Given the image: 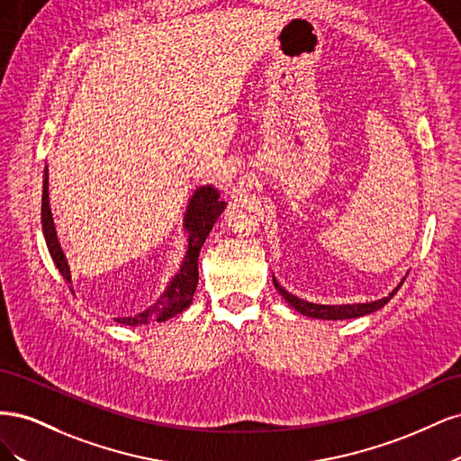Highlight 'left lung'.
Here are the masks:
<instances>
[{
    "instance_id": "obj_1",
    "label": "left lung",
    "mask_w": 461,
    "mask_h": 461,
    "mask_svg": "<svg viewBox=\"0 0 461 461\" xmlns=\"http://www.w3.org/2000/svg\"><path fill=\"white\" fill-rule=\"evenodd\" d=\"M406 278H402L400 285L390 292L388 296L381 298V300H373V302H366V303H340V305H327V303H313L308 300H302L294 294H290L288 290H285L281 285H278L276 278L273 276V285L278 290V294L285 298V302H288L292 308H294L298 313L305 315V317H313V319H329V321H342V319H356V317H364L367 313H373L376 310H381L383 305H386L393 298L396 292L400 290V286L403 285Z\"/></svg>"
}]
</instances>
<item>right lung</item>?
<instances>
[{"label": "right lung", "mask_w": 461, "mask_h": 461, "mask_svg": "<svg viewBox=\"0 0 461 461\" xmlns=\"http://www.w3.org/2000/svg\"><path fill=\"white\" fill-rule=\"evenodd\" d=\"M50 173L48 165L44 169V185H41V230H44V239L50 249V256L55 263V267L59 269L65 281L71 285V267H68L67 256L58 239V230H55V222L50 207ZM227 207L225 202H221V194L212 185H202L192 192L188 198V205L185 212V222L183 227L188 234V246L186 254L180 263V269L171 281L167 283L161 296L153 302L149 308L136 315L117 317L119 323L122 325H148V323H161V321L171 319L178 313H183L194 300V292H196L198 285V256L200 249L207 239L209 230L213 229L215 221L222 213V209Z\"/></svg>", "instance_id": "right-lung-1"}]
</instances>
